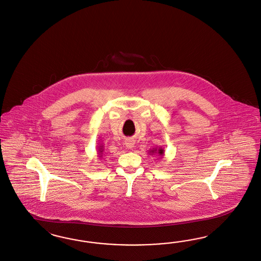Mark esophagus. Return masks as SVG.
<instances>
[{
	"label": "esophagus",
	"mask_w": 261,
	"mask_h": 261,
	"mask_svg": "<svg viewBox=\"0 0 261 261\" xmlns=\"http://www.w3.org/2000/svg\"><path fill=\"white\" fill-rule=\"evenodd\" d=\"M124 144H125V146H126L127 148L131 149V148L134 147L135 142H133V141H131V140H127Z\"/></svg>",
	"instance_id": "obj_1"
}]
</instances>
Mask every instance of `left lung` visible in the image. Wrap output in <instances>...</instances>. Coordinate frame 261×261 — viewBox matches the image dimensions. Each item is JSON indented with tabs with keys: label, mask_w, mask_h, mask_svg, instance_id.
Returning a JSON list of instances; mask_svg holds the SVG:
<instances>
[{
	"label": "left lung",
	"mask_w": 261,
	"mask_h": 261,
	"mask_svg": "<svg viewBox=\"0 0 261 261\" xmlns=\"http://www.w3.org/2000/svg\"><path fill=\"white\" fill-rule=\"evenodd\" d=\"M149 154L150 155H153V154H159V156H164V154H165V150L162 148V147H159V148H153V149H150L149 150Z\"/></svg>",
	"instance_id": "left-lung-1"
}]
</instances>
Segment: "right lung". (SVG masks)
Segmentation results:
<instances>
[{
  "instance_id": "right-lung-1",
  "label": "right lung",
  "mask_w": 261,
  "mask_h": 261,
  "mask_svg": "<svg viewBox=\"0 0 261 261\" xmlns=\"http://www.w3.org/2000/svg\"><path fill=\"white\" fill-rule=\"evenodd\" d=\"M97 152H98V157L101 158V157H102L103 152H104L103 145H99V146H98V150H97Z\"/></svg>"
}]
</instances>
